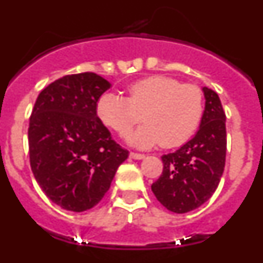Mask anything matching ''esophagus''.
Masks as SVG:
<instances>
[{
    "label": "esophagus",
    "mask_w": 263,
    "mask_h": 263,
    "mask_svg": "<svg viewBox=\"0 0 263 263\" xmlns=\"http://www.w3.org/2000/svg\"><path fill=\"white\" fill-rule=\"evenodd\" d=\"M130 158H133V159H143L145 158V154H141V153H130Z\"/></svg>",
    "instance_id": "obj_1"
}]
</instances>
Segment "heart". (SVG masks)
<instances>
[{
    "label": "heart",
    "mask_w": 263,
    "mask_h": 263,
    "mask_svg": "<svg viewBox=\"0 0 263 263\" xmlns=\"http://www.w3.org/2000/svg\"><path fill=\"white\" fill-rule=\"evenodd\" d=\"M142 113L146 124L129 137L130 142L143 148L159 143L167 148L178 147L200 126L203 93L196 85L155 75L132 83L127 97L105 92L96 103L99 120L121 137L142 121Z\"/></svg>",
    "instance_id": "obj_1"
}]
</instances>
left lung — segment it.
<instances>
[{"instance_id": "obj_1", "label": "left lung", "mask_w": 263, "mask_h": 263, "mask_svg": "<svg viewBox=\"0 0 263 263\" xmlns=\"http://www.w3.org/2000/svg\"><path fill=\"white\" fill-rule=\"evenodd\" d=\"M205 97L201 124L187 143L162 157L163 171L152 190L160 204L175 213L194 211L216 191L225 167V111L215 90L203 88Z\"/></svg>"}]
</instances>
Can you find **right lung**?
<instances>
[{"instance_id":"right-lung-1","label":"right lung","mask_w":263,"mask_h":263,"mask_svg":"<svg viewBox=\"0 0 263 263\" xmlns=\"http://www.w3.org/2000/svg\"><path fill=\"white\" fill-rule=\"evenodd\" d=\"M109 88L93 72L63 76L42 89L32 108L30 166L42 191L63 210L84 212L99 204L129 155L96 115Z\"/></svg>"}]
</instances>
